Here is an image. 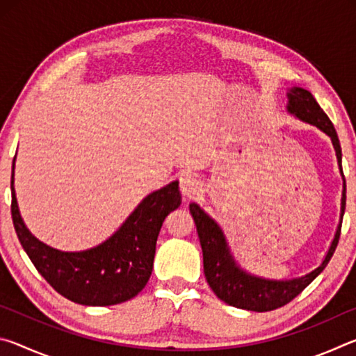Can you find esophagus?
<instances>
[{
	"instance_id": "obj_1",
	"label": "esophagus",
	"mask_w": 356,
	"mask_h": 356,
	"mask_svg": "<svg viewBox=\"0 0 356 356\" xmlns=\"http://www.w3.org/2000/svg\"><path fill=\"white\" fill-rule=\"evenodd\" d=\"M179 186L185 197H191V196L197 195V191H200V188H201V184H200V180H197L195 176H191V174H184V176L179 180Z\"/></svg>"
}]
</instances>
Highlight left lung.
Returning <instances> with one entry per match:
<instances>
[{"instance_id":"1","label":"left lung","mask_w":356,"mask_h":356,"mask_svg":"<svg viewBox=\"0 0 356 356\" xmlns=\"http://www.w3.org/2000/svg\"><path fill=\"white\" fill-rule=\"evenodd\" d=\"M286 110L289 114L303 120V122L314 125V127L323 131L330 138L331 143H333L337 166H339L342 176L339 225H337L334 238L330 245L327 254H325L322 264L317 268L303 276L289 280H270L246 272L243 267H240V264L234 257L227 245L225 232H222L218 222L204 212L196 202L190 204V212L193 215V220H195L202 248L204 275H206L210 289L221 301L246 311H273L287 305L289 301H292L305 287H308L323 272V268L327 267L331 256H333L337 242H339L342 216H344L346 210V179L344 172H342V152L339 138H337L336 130L327 114L323 113L316 99L312 97V94L306 91V89L298 86L289 89Z\"/></svg>"}]
</instances>
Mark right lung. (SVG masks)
<instances>
[{"mask_svg": "<svg viewBox=\"0 0 356 356\" xmlns=\"http://www.w3.org/2000/svg\"><path fill=\"white\" fill-rule=\"evenodd\" d=\"M14 170L15 156L10 179L12 221L23 250L48 284L84 306L124 303L143 291L152 275L161 225L182 202L179 180L149 193L102 243L81 251H61L40 242L26 227L15 196Z\"/></svg>", "mask_w": 356, "mask_h": 356, "instance_id": "obj_1", "label": "right lung"}]
</instances>
